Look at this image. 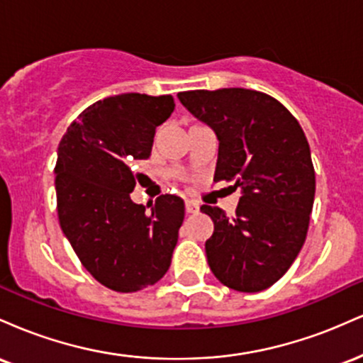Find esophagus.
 Listing matches in <instances>:
<instances>
[{
	"label": "esophagus",
	"instance_id": "esophagus-1",
	"mask_svg": "<svg viewBox=\"0 0 363 363\" xmlns=\"http://www.w3.org/2000/svg\"><path fill=\"white\" fill-rule=\"evenodd\" d=\"M199 205L196 201H191V199H186V213H198Z\"/></svg>",
	"mask_w": 363,
	"mask_h": 363
}]
</instances>
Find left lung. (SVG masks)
I'll return each instance as SVG.
<instances>
[{"label": "left lung", "instance_id": "left-lung-1", "mask_svg": "<svg viewBox=\"0 0 363 363\" xmlns=\"http://www.w3.org/2000/svg\"><path fill=\"white\" fill-rule=\"evenodd\" d=\"M218 140L215 181L240 187L235 215L203 205L213 220L208 264L228 289L261 291L289 272L306 242L315 174L298 121L277 99L247 89L177 94Z\"/></svg>", "mask_w": 363, "mask_h": 363}]
</instances>
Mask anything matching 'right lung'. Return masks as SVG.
I'll return each instance as SVG.
<instances>
[{
    "instance_id": "obj_1",
    "label": "right lung",
    "mask_w": 363,
    "mask_h": 363,
    "mask_svg": "<svg viewBox=\"0 0 363 363\" xmlns=\"http://www.w3.org/2000/svg\"><path fill=\"white\" fill-rule=\"evenodd\" d=\"M172 95L121 94L95 102L69 124L57 147L56 198L62 234L86 272L129 294L167 273L184 220V201L162 194L133 203V165L152 153L157 126L172 114Z\"/></svg>"
}]
</instances>
